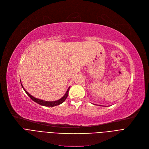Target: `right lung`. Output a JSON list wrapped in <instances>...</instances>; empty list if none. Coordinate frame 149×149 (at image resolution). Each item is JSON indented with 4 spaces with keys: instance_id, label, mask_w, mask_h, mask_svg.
<instances>
[{
    "instance_id": "right-lung-1",
    "label": "right lung",
    "mask_w": 149,
    "mask_h": 149,
    "mask_svg": "<svg viewBox=\"0 0 149 149\" xmlns=\"http://www.w3.org/2000/svg\"><path fill=\"white\" fill-rule=\"evenodd\" d=\"M24 91H25V92L26 93V94L31 97V99L32 100H33L34 102H36L37 104H39V105H43V106H46V107H54V106H56V105H60L62 103H63L65 100L66 99V97H68V92H69V88L68 89V91H66L65 95L61 98L59 100H57V101H43V100H39V99H37V98H35L33 96H32L31 95H30L26 90L24 88L23 86H22Z\"/></svg>"
}]
</instances>
